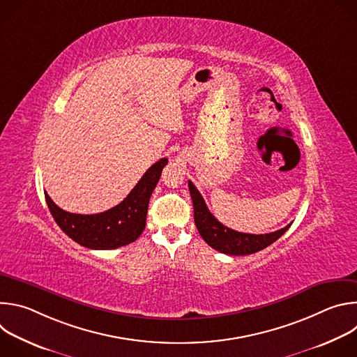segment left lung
Here are the masks:
<instances>
[{"label": "left lung", "mask_w": 357, "mask_h": 357, "mask_svg": "<svg viewBox=\"0 0 357 357\" xmlns=\"http://www.w3.org/2000/svg\"><path fill=\"white\" fill-rule=\"evenodd\" d=\"M188 186L193 202V216L197 231L212 248L220 252L230 254V256H245V254L257 252L278 240L291 226L289 223L284 229L267 234H250L231 230L223 226L209 212L205 200L190 181L188 182Z\"/></svg>", "instance_id": "left-lung-1"}]
</instances>
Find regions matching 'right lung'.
I'll return each instance as SVG.
<instances>
[{
	"mask_svg": "<svg viewBox=\"0 0 357 357\" xmlns=\"http://www.w3.org/2000/svg\"><path fill=\"white\" fill-rule=\"evenodd\" d=\"M167 164V158L155 162L121 203L103 213L77 215L65 212L45 192L50 215L72 240L83 247L110 250L127 245L135 241L145 229L149 197Z\"/></svg>",
	"mask_w": 357,
	"mask_h": 357,
	"instance_id": "right-lung-1",
	"label": "right lung"
}]
</instances>
